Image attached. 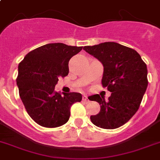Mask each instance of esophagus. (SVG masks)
<instances>
[{
  "label": "esophagus",
  "instance_id": "34e87169",
  "mask_svg": "<svg viewBox=\"0 0 160 160\" xmlns=\"http://www.w3.org/2000/svg\"><path fill=\"white\" fill-rule=\"evenodd\" d=\"M82 101H84V102H86V103L90 102V101H89V99H88V96H85V95H84V96H82Z\"/></svg>",
  "mask_w": 160,
  "mask_h": 160
}]
</instances>
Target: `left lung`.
I'll return each mask as SVG.
<instances>
[{"instance_id": "8db88e82", "label": "left lung", "mask_w": 160, "mask_h": 160, "mask_svg": "<svg viewBox=\"0 0 160 160\" xmlns=\"http://www.w3.org/2000/svg\"><path fill=\"white\" fill-rule=\"evenodd\" d=\"M83 50L101 62V82L111 92L107 101L98 94L92 96L91 101L100 104L101 111L91 116V120L101 128H118L139 109L148 86L146 64L135 50L116 42L88 46Z\"/></svg>"}]
</instances>
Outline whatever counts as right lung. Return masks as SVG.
I'll list each match as a JSON object with an SVG mask.
<instances>
[{"label":"right lung","mask_w":160,"mask_h":160,"mask_svg":"<svg viewBox=\"0 0 160 160\" xmlns=\"http://www.w3.org/2000/svg\"><path fill=\"white\" fill-rule=\"evenodd\" d=\"M82 47L50 43L30 51L18 67L17 86L28 113L45 128H57L68 121L70 108L80 102L78 92L64 96L55 91L59 77L68 73L69 59Z\"/></svg>","instance_id":"right-lung-1"}]
</instances>
